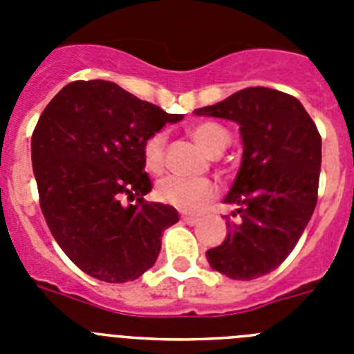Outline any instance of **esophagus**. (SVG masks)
<instances>
[{"instance_id":"esophagus-1","label":"esophagus","mask_w":354,"mask_h":354,"mask_svg":"<svg viewBox=\"0 0 354 354\" xmlns=\"http://www.w3.org/2000/svg\"><path fill=\"white\" fill-rule=\"evenodd\" d=\"M180 220L187 225H196L200 221L198 218H195V216H180Z\"/></svg>"}]
</instances>
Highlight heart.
<instances>
[{"label":"heart","instance_id":"heart-1","mask_svg":"<svg viewBox=\"0 0 354 354\" xmlns=\"http://www.w3.org/2000/svg\"><path fill=\"white\" fill-rule=\"evenodd\" d=\"M189 136L205 152L212 154L228 142L227 131L214 122H200L189 127ZM143 162L150 174H159L165 162V134L156 133L143 143ZM158 196L168 205L184 212L204 211L218 196V186L209 179H184L170 175L158 184Z\"/></svg>","mask_w":354,"mask_h":354}]
</instances>
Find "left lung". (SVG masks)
<instances>
[{
	"label": "left lung",
	"mask_w": 354,
	"mask_h": 354,
	"mask_svg": "<svg viewBox=\"0 0 354 354\" xmlns=\"http://www.w3.org/2000/svg\"><path fill=\"white\" fill-rule=\"evenodd\" d=\"M198 117L239 126L243 159L225 204L227 239L205 252L214 271L232 280L271 273L292 252L317 204L321 136L301 102L289 93L250 86L195 109Z\"/></svg>",
	"instance_id": "left-lung-1"
}]
</instances>
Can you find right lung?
<instances>
[{
	"label": "right lung",
	"mask_w": 354,
	"mask_h": 354,
	"mask_svg": "<svg viewBox=\"0 0 354 354\" xmlns=\"http://www.w3.org/2000/svg\"><path fill=\"white\" fill-rule=\"evenodd\" d=\"M179 120L104 80L68 83L40 115L31 136L40 209L65 255L90 277L124 283L154 266L179 212L143 200L152 189L143 143ZM122 196L139 204L124 206Z\"/></svg>",
	"instance_id": "add662e5"
}]
</instances>
